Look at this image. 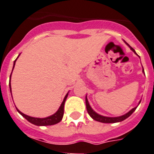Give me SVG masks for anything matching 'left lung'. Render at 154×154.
Returning <instances> with one entry per match:
<instances>
[{"label":"left lung","mask_w":154,"mask_h":154,"mask_svg":"<svg viewBox=\"0 0 154 154\" xmlns=\"http://www.w3.org/2000/svg\"><path fill=\"white\" fill-rule=\"evenodd\" d=\"M124 42L126 43V42ZM126 44H127L128 46L130 47V49H131L132 51L134 52V53H135L136 55H138V54L136 53V52L134 51V49H133V48H131L130 45H128V43H126ZM143 72L145 74L144 69H143ZM140 102H141V100L139 101V102H138V105L140 104ZM86 110H87V112H88V114L91 116V117L92 118V119H94V120H96V121L101 122V123H105V124L118 123V122H121V121H123V120H126L127 118L129 117V116H130L131 115V114L133 113L134 111H135V109H136L137 107H138V106H136V107L133 108V109H131L130 111L128 112H127V113L124 114V115H123V116H116V117H109V116H101V115H100V114L97 113V112H95L94 110L92 109V108H91V106L90 105V104H89L88 99H87V96H86Z\"/></svg>","instance_id":"8db88e82"}]
</instances>
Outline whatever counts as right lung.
Masks as SVG:
<instances>
[{
    "instance_id": "1",
    "label": "right lung",
    "mask_w": 154,
    "mask_h": 154,
    "mask_svg": "<svg viewBox=\"0 0 154 154\" xmlns=\"http://www.w3.org/2000/svg\"><path fill=\"white\" fill-rule=\"evenodd\" d=\"M19 56H18V57H19ZM17 58H16V60H17ZM16 60H15V61H14L13 68H14V67H15V64H16ZM13 68H12V71H13ZM11 75H10V81H11ZM9 88H10V91H11V83H10V82H9ZM68 93L65 95V97H64V98H63V101H62L61 105H60V108L58 109V110L55 113L53 114L52 116H48V117H45V118L32 117V116H27V115H26V114H24V113H23V112H20V110H19V109L16 107V110H17L18 112H19L20 115H22L26 120H28L30 123L34 124V125H37V126L54 125V124H57V123L60 122V120H61L62 118H63V107H64V103H65L66 99H67V97H68Z\"/></svg>"
}]
</instances>
